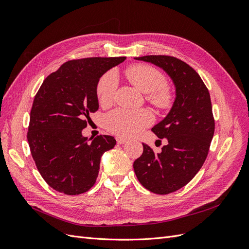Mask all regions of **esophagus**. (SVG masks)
Listing matches in <instances>:
<instances>
[{
	"label": "esophagus",
	"mask_w": 249,
	"mask_h": 249,
	"mask_svg": "<svg viewBox=\"0 0 249 249\" xmlns=\"http://www.w3.org/2000/svg\"><path fill=\"white\" fill-rule=\"evenodd\" d=\"M116 141H117L118 144H124V143L126 142V139L122 138V137H117V138H116Z\"/></svg>",
	"instance_id": "esophagus-1"
}]
</instances>
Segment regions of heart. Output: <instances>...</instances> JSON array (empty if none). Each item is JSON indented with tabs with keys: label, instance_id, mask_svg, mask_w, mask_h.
Listing matches in <instances>:
<instances>
[{
	"label": "heart",
	"instance_id": "1",
	"mask_svg": "<svg viewBox=\"0 0 249 249\" xmlns=\"http://www.w3.org/2000/svg\"><path fill=\"white\" fill-rule=\"evenodd\" d=\"M125 77L141 92L145 93V100L158 110H168L175 103V91L168 83L164 82V73L148 64H133L124 71ZM118 80L114 71H107L100 78L95 92L97 101L103 107H107L114 101ZM154 122L148 110L115 109L105 116L106 129L122 137H132L140 133Z\"/></svg>",
	"mask_w": 249,
	"mask_h": 249
}]
</instances>
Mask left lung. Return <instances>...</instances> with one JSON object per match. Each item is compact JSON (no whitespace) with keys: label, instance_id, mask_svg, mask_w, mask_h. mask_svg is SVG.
<instances>
[{"label":"left lung","instance_id":"left-lung-1","mask_svg":"<svg viewBox=\"0 0 249 249\" xmlns=\"http://www.w3.org/2000/svg\"><path fill=\"white\" fill-rule=\"evenodd\" d=\"M168 73L177 97L167 116L152 131L167 144L161 153L143 144V153L134 162L140 184L156 194H168L186 186L205 163L215 131L209 90L190 65L176 57L150 55L136 57Z\"/></svg>","mask_w":249,"mask_h":249}]
</instances>
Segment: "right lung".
Returning <instances> with one entry per match:
<instances>
[{"instance_id":"add662e5","label":"right lung","mask_w":249,"mask_h":249,"mask_svg":"<svg viewBox=\"0 0 249 249\" xmlns=\"http://www.w3.org/2000/svg\"><path fill=\"white\" fill-rule=\"evenodd\" d=\"M125 57L70 60L52 72L37 91L27 138L36 167L58 192L78 195L91 188L103 154L116 140L100 135L89 141L82 130L99 109L95 88L100 78Z\"/></svg>"}]
</instances>
